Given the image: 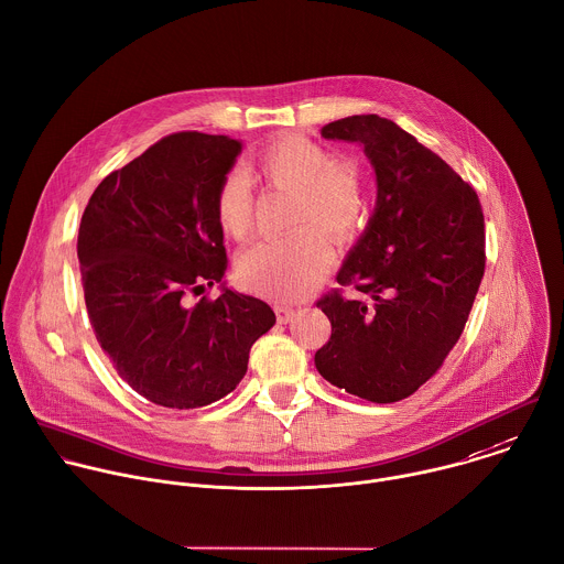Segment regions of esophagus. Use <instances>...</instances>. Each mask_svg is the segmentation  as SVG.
<instances>
[{
  "label": "esophagus",
  "instance_id": "obj_1",
  "mask_svg": "<svg viewBox=\"0 0 564 564\" xmlns=\"http://www.w3.org/2000/svg\"><path fill=\"white\" fill-rule=\"evenodd\" d=\"M274 310H276V318H279V323H290V321L296 316V310H294V307H290V305H276Z\"/></svg>",
  "mask_w": 564,
  "mask_h": 564
}]
</instances>
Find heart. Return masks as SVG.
Instances as JSON below:
<instances>
[{"instance_id": "obj_1", "label": "heart", "mask_w": 564, "mask_h": 564, "mask_svg": "<svg viewBox=\"0 0 564 564\" xmlns=\"http://www.w3.org/2000/svg\"><path fill=\"white\" fill-rule=\"evenodd\" d=\"M254 174L290 193L288 226L276 239H263L241 252V281L265 296L292 301L303 296L329 263V243L351 241L365 221L367 187L356 161H334L332 152L305 137L285 134L263 145L252 159ZM252 181L235 167L217 187L215 215L226 235L246 239L252 228Z\"/></svg>"}]
</instances>
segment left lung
<instances>
[{"label":"left lung","mask_w":564,"mask_h":564,"mask_svg":"<svg viewBox=\"0 0 564 564\" xmlns=\"http://www.w3.org/2000/svg\"><path fill=\"white\" fill-rule=\"evenodd\" d=\"M321 134L362 145L377 174V206L336 281L356 296H323L329 340L321 377L371 403L414 394L463 334L485 274L478 195L438 154L379 115L327 123Z\"/></svg>","instance_id":"obj_1"}]
</instances>
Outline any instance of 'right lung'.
<instances>
[{
	"label": "right lung",
	"mask_w": 564,
	"mask_h": 564,
	"mask_svg": "<svg viewBox=\"0 0 564 564\" xmlns=\"http://www.w3.org/2000/svg\"><path fill=\"white\" fill-rule=\"evenodd\" d=\"M243 143L176 132L150 145L93 193L77 257L95 336L119 377L145 401L195 410L246 377L250 347L276 316L226 285L217 187ZM219 282L223 294L185 306L184 294Z\"/></svg>",
	"instance_id": "right-lung-1"
}]
</instances>
